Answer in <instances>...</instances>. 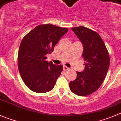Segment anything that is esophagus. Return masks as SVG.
Masks as SVG:
<instances>
[{
  "mask_svg": "<svg viewBox=\"0 0 121 121\" xmlns=\"http://www.w3.org/2000/svg\"><path fill=\"white\" fill-rule=\"evenodd\" d=\"M63 69H64V71H68V70L69 68H68L66 66H63Z\"/></svg>",
  "mask_w": 121,
  "mask_h": 121,
  "instance_id": "1",
  "label": "esophagus"
}]
</instances>
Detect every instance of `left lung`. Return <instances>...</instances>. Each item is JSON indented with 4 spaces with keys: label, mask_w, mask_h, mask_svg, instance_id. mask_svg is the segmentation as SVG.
<instances>
[{
    "label": "left lung",
    "mask_w": 121,
    "mask_h": 121,
    "mask_svg": "<svg viewBox=\"0 0 121 121\" xmlns=\"http://www.w3.org/2000/svg\"><path fill=\"white\" fill-rule=\"evenodd\" d=\"M72 30L83 44L82 57L85 61V69L83 72H77V78L69 86L76 95L88 96L96 91L103 83L110 64L109 52L97 32L82 26Z\"/></svg>",
    "instance_id": "left-lung-1"
}]
</instances>
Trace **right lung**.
Returning <instances> with one entry per match:
<instances>
[{
  "instance_id": "obj_1",
  "label": "right lung",
  "mask_w": 121,
  "mask_h": 121,
  "mask_svg": "<svg viewBox=\"0 0 121 121\" xmlns=\"http://www.w3.org/2000/svg\"><path fill=\"white\" fill-rule=\"evenodd\" d=\"M68 31V28L42 24L22 40L18 51V69L25 84L33 91L44 93L54 88L63 66L48 62L46 55L53 52L54 47Z\"/></svg>"
}]
</instances>
